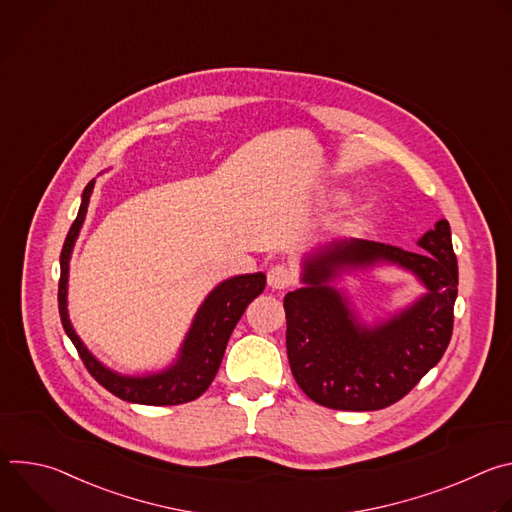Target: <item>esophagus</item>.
I'll return each mask as SVG.
<instances>
[{
    "label": "esophagus",
    "mask_w": 512,
    "mask_h": 512,
    "mask_svg": "<svg viewBox=\"0 0 512 512\" xmlns=\"http://www.w3.org/2000/svg\"><path fill=\"white\" fill-rule=\"evenodd\" d=\"M294 281H296V275H294V271H291V267L285 265V263L273 265L267 273V283L273 289H287Z\"/></svg>",
    "instance_id": "obj_1"
}]
</instances>
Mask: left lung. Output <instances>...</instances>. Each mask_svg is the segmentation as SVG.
Listing matches in <instances>:
<instances>
[{"label":"left lung","instance_id":"8db88e82","mask_svg":"<svg viewBox=\"0 0 512 512\" xmlns=\"http://www.w3.org/2000/svg\"><path fill=\"white\" fill-rule=\"evenodd\" d=\"M423 253L344 239L304 263L306 287L283 298L291 373L318 405L338 411H377L403 399L444 356L454 330L458 259L448 221L417 243ZM377 260L413 270L428 294L393 321L360 327L329 281L346 266Z\"/></svg>","mask_w":512,"mask_h":512}]
</instances>
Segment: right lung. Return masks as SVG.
<instances>
[{"instance_id":"obj_1","label":"right lung","mask_w":512,"mask_h":512,"mask_svg":"<svg viewBox=\"0 0 512 512\" xmlns=\"http://www.w3.org/2000/svg\"><path fill=\"white\" fill-rule=\"evenodd\" d=\"M89 182L83 190V202L79 214L72 223L60 253V281H58V312L66 336L75 344L81 360L85 362L91 377L115 397L139 403V405H180L200 397L216 377L218 367L227 348V342L241 320L245 308L265 289V275H239L216 285L210 296L200 306L192 328L180 350V358L168 371L148 377H121L109 369L85 348L75 334L66 312V283H68V259L83 227L89 198L93 192Z\"/></svg>"}]
</instances>
